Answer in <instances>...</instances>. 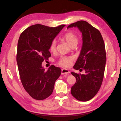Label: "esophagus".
Listing matches in <instances>:
<instances>
[{"label":"esophagus","mask_w":121,"mask_h":121,"mask_svg":"<svg viewBox=\"0 0 121 121\" xmlns=\"http://www.w3.org/2000/svg\"><path fill=\"white\" fill-rule=\"evenodd\" d=\"M70 73V71H69L68 70H67V69H62V70H61V74L62 75H64V74H68V73Z\"/></svg>","instance_id":"esophagus-1"}]
</instances>
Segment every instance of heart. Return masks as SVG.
Instances as JSON below:
<instances>
[{"label":"heart","instance_id":"b5f03b06","mask_svg":"<svg viewBox=\"0 0 121 121\" xmlns=\"http://www.w3.org/2000/svg\"><path fill=\"white\" fill-rule=\"evenodd\" d=\"M62 37L71 47H75L78 43V37L73 32H66ZM49 49L51 52H56V40H53L51 42ZM73 60V58L72 56H61L58 61V64L61 67L67 68L71 65Z\"/></svg>","mask_w":121,"mask_h":121}]
</instances>
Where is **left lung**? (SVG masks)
<instances>
[{"instance_id": "obj_1", "label": "left lung", "mask_w": 121, "mask_h": 121, "mask_svg": "<svg viewBox=\"0 0 121 121\" xmlns=\"http://www.w3.org/2000/svg\"><path fill=\"white\" fill-rule=\"evenodd\" d=\"M72 27L78 28L83 37L80 55L73 68L85 70V73H71L76 82L71 93L79 101H87L95 97L102 84L106 62L105 45L100 32L88 22L79 21L67 28Z\"/></svg>"}]
</instances>
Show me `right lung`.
<instances>
[{"label": "right lung", "mask_w": 121, "mask_h": 121, "mask_svg": "<svg viewBox=\"0 0 121 121\" xmlns=\"http://www.w3.org/2000/svg\"><path fill=\"white\" fill-rule=\"evenodd\" d=\"M65 26L49 27L37 24L26 28L20 36L16 61L20 79L24 89L35 99L48 97L61 75L59 67L52 65L45 70L42 63L51 56L49 51L51 42Z\"/></svg>", "instance_id": "add662e5"}]
</instances>
